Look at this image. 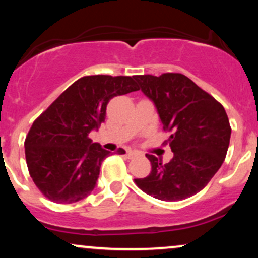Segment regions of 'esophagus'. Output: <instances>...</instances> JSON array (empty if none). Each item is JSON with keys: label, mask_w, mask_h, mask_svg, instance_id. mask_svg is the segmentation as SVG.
Segmentation results:
<instances>
[{"label": "esophagus", "mask_w": 258, "mask_h": 258, "mask_svg": "<svg viewBox=\"0 0 258 258\" xmlns=\"http://www.w3.org/2000/svg\"><path fill=\"white\" fill-rule=\"evenodd\" d=\"M138 155H139V153L135 152V150H128V152H127V156H128L130 159L136 158V156H138Z\"/></svg>", "instance_id": "obj_1"}]
</instances>
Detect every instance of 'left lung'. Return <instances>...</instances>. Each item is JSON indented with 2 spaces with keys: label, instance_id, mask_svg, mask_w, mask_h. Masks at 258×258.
<instances>
[{
  "label": "left lung",
  "instance_id": "1",
  "mask_svg": "<svg viewBox=\"0 0 258 258\" xmlns=\"http://www.w3.org/2000/svg\"><path fill=\"white\" fill-rule=\"evenodd\" d=\"M139 88L155 105L173 159L162 165L146 154L152 172L135 179L144 193L164 201L193 197L206 186L226 159L230 141L229 120L222 104L185 75H137Z\"/></svg>",
  "mask_w": 258,
  "mask_h": 258
}]
</instances>
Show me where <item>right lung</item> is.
Segmentation results:
<instances>
[{"label":"right lung","mask_w":258,"mask_h":258,"mask_svg":"<svg viewBox=\"0 0 258 258\" xmlns=\"http://www.w3.org/2000/svg\"><path fill=\"white\" fill-rule=\"evenodd\" d=\"M135 78L93 75L79 79L32 123L25 139L29 173L44 197L72 204L96 188L100 165L110 155L88 137L104 122L115 96L138 91ZM125 154V150H117Z\"/></svg>","instance_id":"right-lung-1"}]
</instances>
